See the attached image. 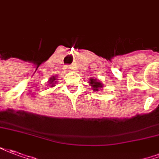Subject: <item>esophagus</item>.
<instances>
[{"mask_svg": "<svg viewBox=\"0 0 159 159\" xmlns=\"http://www.w3.org/2000/svg\"><path fill=\"white\" fill-rule=\"evenodd\" d=\"M66 68H68V67H66Z\"/></svg>", "mask_w": 159, "mask_h": 159, "instance_id": "34e87169", "label": "esophagus"}]
</instances>
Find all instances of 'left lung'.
Here are the masks:
<instances>
[{
	"instance_id": "1",
	"label": "left lung",
	"mask_w": 159,
	"mask_h": 159,
	"mask_svg": "<svg viewBox=\"0 0 159 159\" xmlns=\"http://www.w3.org/2000/svg\"><path fill=\"white\" fill-rule=\"evenodd\" d=\"M89 84L91 86V89L93 90V91H98L102 90L103 88V84L97 80V78H91L90 81H89Z\"/></svg>"
}]
</instances>
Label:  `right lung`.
<instances>
[{"label": "right lung", "mask_w": 159, "mask_h": 159, "mask_svg": "<svg viewBox=\"0 0 159 159\" xmlns=\"http://www.w3.org/2000/svg\"><path fill=\"white\" fill-rule=\"evenodd\" d=\"M57 75H53L52 76L51 78L49 79V80H48V83H49L50 87H54L55 86V84L57 82Z\"/></svg>", "instance_id": "obj_1"}]
</instances>
